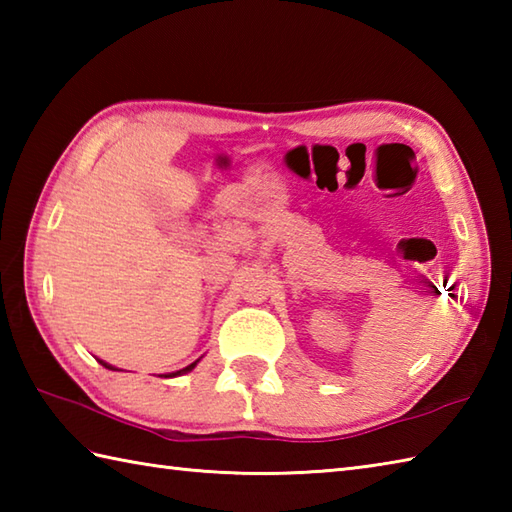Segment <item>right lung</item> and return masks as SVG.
<instances>
[{"mask_svg":"<svg viewBox=\"0 0 512 512\" xmlns=\"http://www.w3.org/2000/svg\"><path fill=\"white\" fill-rule=\"evenodd\" d=\"M105 369H114V372H118V367H114V365H110V363H105V361H99ZM200 363V358H198V361H195V363H191V365H187V367H184V369H178V372H171V374H162V376H165V378H176V376H182V374H189L191 372V369L195 367V365H198Z\"/></svg>","mask_w":512,"mask_h":512,"instance_id":"right-lung-1","label":"right lung"}]
</instances>
